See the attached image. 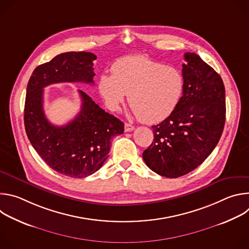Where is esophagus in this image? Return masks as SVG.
Listing matches in <instances>:
<instances>
[{"instance_id":"esophagus-1","label":"esophagus","mask_w":249,"mask_h":249,"mask_svg":"<svg viewBox=\"0 0 249 249\" xmlns=\"http://www.w3.org/2000/svg\"><path fill=\"white\" fill-rule=\"evenodd\" d=\"M124 128H125V132H131V131H133L135 129V127L133 125L129 124V123H125Z\"/></svg>"}]
</instances>
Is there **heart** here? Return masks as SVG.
I'll return each instance as SVG.
<instances>
[{"label": "heart", "mask_w": 249, "mask_h": 249, "mask_svg": "<svg viewBox=\"0 0 249 249\" xmlns=\"http://www.w3.org/2000/svg\"><path fill=\"white\" fill-rule=\"evenodd\" d=\"M112 75H102L98 90L111 110H116L129 94L135 115L149 124L167 118L179 104L185 80L174 66L145 56H126L111 68Z\"/></svg>", "instance_id": "heart-1"}]
</instances>
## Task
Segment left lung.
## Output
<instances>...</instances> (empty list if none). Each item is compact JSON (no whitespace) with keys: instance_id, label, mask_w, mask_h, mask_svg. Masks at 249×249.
<instances>
[{"instance_id":"left-lung-1","label":"left lung","mask_w":249,"mask_h":249,"mask_svg":"<svg viewBox=\"0 0 249 249\" xmlns=\"http://www.w3.org/2000/svg\"><path fill=\"white\" fill-rule=\"evenodd\" d=\"M184 60L182 98L166 119L153 126V143L143 153L153 171L169 178L187 174L210 156L226 121V90L220 75L195 53H185Z\"/></svg>"}]
</instances>
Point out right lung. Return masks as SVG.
Masks as SVG:
<instances>
[{"label": "right lung", "instance_id": "add662e5", "mask_svg": "<svg viewBox=\"0 0 249 249\" xmlns=\"http://www.w3.org/2000/svg\"><path fill=\"white\" fill-rule=\"evenodd\" d=\"M90 52H66L35 68L28 81L24 103V127L34 150L54 170L83 178L97 171L110 152V140L124 132V123L100 108L79 90L82 107L64 126H55L43 110V89L58 83L93 84Z\"/></svg>", "mask_w": 249, "mask_h": 249}]
</instances>
